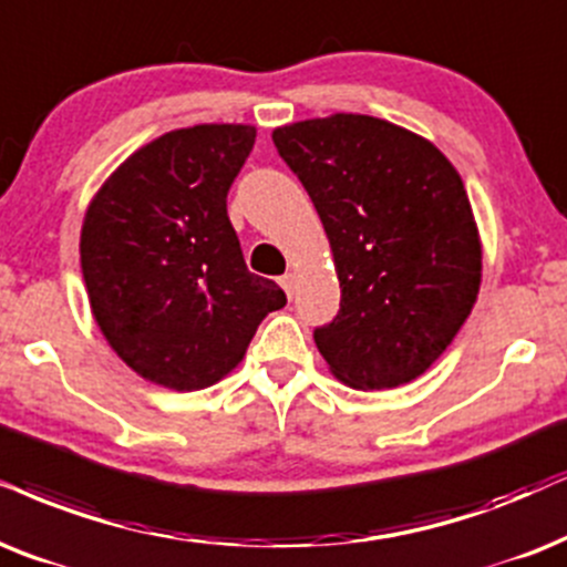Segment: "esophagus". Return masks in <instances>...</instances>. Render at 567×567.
<instances>
[{"instance_id":"34e87169","label":"esophagus","mask_w":567,"mask_h":567,"mask_svg":"<svg viewBox=\"0 0 567 567\" xmlns=\"http://www.w3.org/2000/svg\"><path fill=\"white\" fill-rule=\"evenodd\" d=\"M279 285H282V290L288 292V298H292V288H296V275H282V277H279Z\"/></svg>"}]
</instances>
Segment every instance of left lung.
<instances>
[{
    "mask_svg": "<svg viewBox=\"0 0 567 567\" xmlns=\"http://www.w3.org/2000/svg\"><path fill=\"white\" fill-rule=\"evenodd\" d=\"M271 141L332 246L340 311L313 329L332 374L355 390L421 377L468 319L482 282L461 175L421 135L369 114L292 123Z\"/></svg>",
    "mask_w": 567,
    "mask_h": 567,
    "instance_id": "left-lung-1",
    "label": "left lung"
}]
</instances>
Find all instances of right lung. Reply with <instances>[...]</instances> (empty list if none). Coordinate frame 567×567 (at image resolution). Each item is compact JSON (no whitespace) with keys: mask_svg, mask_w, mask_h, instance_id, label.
I'll return each instance as SVG.
<instances>
[{"mask_svg":"<svg viewBox=\"0 0 567 567\" xmlns=\"http://www.w3.org/2000/svg\"><path fill=\"white\" fill-rule=\"evenodd\" d=\"M250 125L172 131L120 164L91 200L81 269L91 311L135 374L177 392L219 382L246 355L282 288L248 271L227 193Z\"/></svg>","mask_w":567,"mask_h":567,"instance_id":"1","label":"right lung"}]
</instances>
